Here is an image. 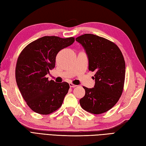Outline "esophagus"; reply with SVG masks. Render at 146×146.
Instances as JSON below:
<instances>
[{
	"instance_id": "obj_1",
	"label": "esophagus",
	"mask_w": 146,
	"mask_h": 146,
	"mask_svg": "<svg viewBox=\"0 0 146 146\" xmlns=\"http://www.w3.org/2000/svg\"><path fill=\"white\" fill-rule=\"evenodd\" d=\"M77 86V85H75V84H71V83H70V87H71V88H75V87H76Z\"/></svg>"
}]
</instances>
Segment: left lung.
Listing matches in <instances>:
<instances>
[{
	"label": "left lung",
	"instance_id": "left-lung-1",
	"mask_svg": "<svg viewBox=\"0 0 146 146\" xmlns=\"http://www.w3.org/2000/svg\"><path fill=\"white\" fill-rule=\"evenodd\" d=\"M83 45L88 58V70L95 71V85L85 90L80 100L87 112L99 115L111 110L123 92L125 78V62L121 51L115 43L93 34L76 38Z\"/></svg>",
	"mask_w": 146,
	"mask_h": 146
}]
</instances>
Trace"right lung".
I'll use <instances>...</instances> for the list:
<instances>
[{"label": "right lung", "mask_w": 146, "mask_h": 146, "mask_svg": "<svg viewBox=\"0 0 146 146\" xmlns=\"http://www.w3.org/2000/svg\"><path fill=\"white\" fill-rule=\"evenodd\" d=\"M74 42V37L45 36L27 45L19 55L16 83L23 98L34 112L49 115L62 106L70 85L48 80L46 75L55 67L58 53Z\"/></svg>", "instance_id": "1"}]
</instances>
